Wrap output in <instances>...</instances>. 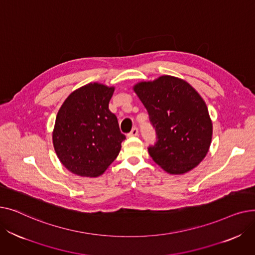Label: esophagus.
<instances>
[{
    "label": "esophagus",
    "instance_id": "obj_1",
    "mask_svg": "<svg viewBox=\"0 0 255 255\" xmlns=\"http://www.w3.org/2000/svg\"><path fill=\"white\" fill-rule=\"evenodd\" d=\"M138 135V129L137 128H133L132 130H131V132L129 133L128 134V136H137Z\"/></svg>",
    "mask_w": 255,
    "mask_h": 255
}]
</instances>
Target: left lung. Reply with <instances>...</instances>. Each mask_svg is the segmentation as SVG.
I'll return each mask as SVG.
<instances>
[{
	"label": "left lung",
	"mask_w": 255,
	"mask_h": 255,
	"mask_svg": "<svg viewBox=\"0 0 255 255\" xmlns=\"http://www.w3.org/2000/svg\"><path fill=\"white\" fill-rule=\"evenodd\" d=\"M133 91L146 109L158 141L150 146L154 161L170 175H183L207 156L213 124L206 102L186 80L162 75L139 82Z\"/></svg>",
	"instance_id": "8db88e82"
}]
</instances>
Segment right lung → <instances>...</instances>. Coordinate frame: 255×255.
Returning a JSON list of instances; mask_svg holds the SVG:
<instances>
[{
    "label": "right lung",
    "instance_id": "add662e5",
    "mask_svg": "<svg viewBox=\"0 0 255 255\" xmlns=\"http://www.w3.org/2000/svg\"><path fill=\"white\" fill-rule=\"evenodd\" d=\"M115 87L90 83L73 91L58 112L52 143L61 163L74 175L101 176L121 151L125 135L109 110Z\"/></svg>",
    "mask_w": 255,
    "mask_h": 255
}]
</instances>
